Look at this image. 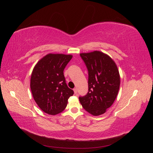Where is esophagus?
Listing matches in <instances>:
<instances>
[{"mask_svg":"<svg viewBox=\"0 0 153 153\" xmlns=\"http://www.w3.org/2000/svg\"><path fill=\"white\" fill-rule=\"evenodd\" d=\"M73 91H74V92H75V94H77V89H76V88H75V89H73Z\"/></svg>","mask_w":153,"mask_h":153,"instance_id":"esophagus-1","label":"esophagus"}]
</instances>
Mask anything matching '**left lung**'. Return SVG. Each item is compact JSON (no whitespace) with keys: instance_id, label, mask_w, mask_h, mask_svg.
Masks as SVG:
<instances>
[{"instance_id":"8db88e82","label":"left lung","mask_w":153,"mask_h":153,"mask_svg":"<svg viewBox=\"0 0 153 153\" xmlns=\"http://www.w3.org/2000/svg\"><path fill=\"white\" fill-rule=\"evenodd\" d=\"M80 55L88 71V92L79 97L80 102L92 115L103 114L118 94L120 76L117 67L108 55L99 51Z\"/></svg>"}]
</instances>
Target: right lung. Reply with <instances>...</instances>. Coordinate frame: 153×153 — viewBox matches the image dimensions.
I'll return each instance as SVG.
<instances>
[{"label":"right lung","mask_w":153,"mask_h":153,"mask_svg":"<svg viewBox=\"0 0 153 153\" xmlns=\"http://www.w3.org/2000/svg\"><path fill=\"white\" fill-rule=\"evenodd\" d=\"M73 56L49 53L36 64L32 73L30 89L39 107L44 112L56 115L66 108L74 92L68 87L64 69Z\"/></svg>","instance_id":"right-lung-1"}]
</instances>
